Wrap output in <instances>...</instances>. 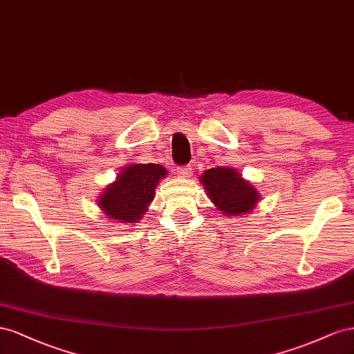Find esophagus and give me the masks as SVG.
<instances>
[{"mask_svg":"<svg viewBox=\"0 0 354 354\" xmlns=\"http://www.w3.org/2000/svg\"><path fill=\"white\" fill-rule=\"evenodd\" d=\"M191 174V166H183V167H178V175L187 178Z\"/></svg>","mask_w":354,"mask_h":354,"instance_id":"esophagus-1","label":"esophagus"}]
</instances>
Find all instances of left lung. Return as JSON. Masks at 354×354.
Instances as JSON below:
<instances>
[{
  "mask_svg": "<svg viewBox=\"0 0 354 354\" xmlns=\"http://www.w3.org/2000/svg\"><path fill=\"white\" fill-rule=\"evenodd\" d=\"M200 180L209 198L227 216L250 214L259 200L257 188L233 167L209 169L200 176Z\"/></svg>",
  "mask_w": 354,
  "mask_h": 354,
  "instance_id": "left-lung-1",
  "label": "left lung"
}]
</instances>
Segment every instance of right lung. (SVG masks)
<instances>
[{
	"instance_id": "obj_1",
	"label": "right lung",
	"mask_w": 354,
	"mask_h": 354,
	"mask_svg": "<svg viewBox=\"0 0 354 354\" xmlns=\"http://www.w3.org/2000/svg\"><path fill=\"white\" fill-rule=\"evenodd\" d=\"M166 175L167 170L154 163L126 166L99 196V207L114 222L133 224L148 210L157 184Z\"/></svg>"
}]
</instances>
